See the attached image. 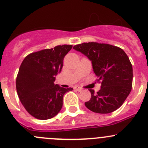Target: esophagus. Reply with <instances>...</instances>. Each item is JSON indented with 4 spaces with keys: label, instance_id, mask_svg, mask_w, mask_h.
<instances>
[{
    "label": "esophagus",
    "instance_id": "1",
    "mask_svg": "<svg viewBox=\"0 0 148 148\" xmlns=\"http://www.w3.org/2000/svg\"><path fill=\"white\" fill-rule=\"evenodd\" d=\"M74 89H76L77 91H78V92H81V91L82 90V88H81L80 86H75L74 87Z\"/></svg>",
    "mask_w": 148,
    "mask_h": 148
}]
</instances>
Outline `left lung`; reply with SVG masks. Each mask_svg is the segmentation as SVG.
<instances>
[{"label": "left lung", "instance_id": "obj_1", "mask_svg": "<svg viewBox=\"0 0 148 148\" xmlns=\"http://www.w3.org/2000/svg\"><path fill=\"white\" fill-rule=\"evenodd\" d=\"M92 61L94 72L101 81V89L91 92L85 106L91 111L108 114L120 107L132 86V66L127 55L120 48L97 42L83 43L73 47Z\"/></svg>", "mask_w": 148, "mask_h": 148}]
</instances>
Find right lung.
<instances>
[{"instance_id": "add662e5", "label": "right lung", "mask_w": 148, "mask_h": 148, "mask_svg": "<svg viewBox=\"0 0 148 148\" xmlns=\"http://www.w3.org/2000/svg\"><path fill=\"white\" fill-rule=\"evenodd\" d=\"M71 45H59L34 52L25 57L16 77L18 95L26 111L38 120H49L62 110L63 97L73 88L54 84Z\"/></svg>"}]
</instances>
